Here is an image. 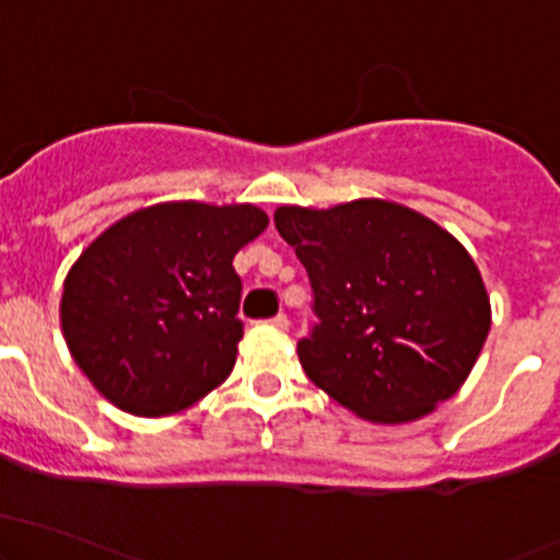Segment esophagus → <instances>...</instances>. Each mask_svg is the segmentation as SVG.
I'll return each mask as SVG.
<instances>
[{"mask_svg": "<svg viewBox=\"0 0 560 560\" xmlns=\"http://www.w3.org/2000/svg\"><path fill=\"white\" fill-rule=\"evenodd\" d=\"M270 325L279 327V330H287V327H290V319H287V314H276L273 319H270Z\"/></svg>", "mask_w": 560, "mask_h": 560, "instance_id": "obj_1", "label": "esophagus"}]
</instances>
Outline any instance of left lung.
<instances>
[{
    "label": "left lung",
    "instance_id": "1",
    "mask_svg": "<svg viewBox=\"0 0 560 560\" xmlns=\"http://www.w3.org/2000/svg\"><path fill=\"white\" fill-rule=\"evenodd\" d=\"M314 292L298 358L316 387L382 425L453 398L490 330L482 276L447 230L387 200L273 217Z\"/></svg>",
    "mask_w": 560,
    "mask_h": 560
}]
</instances>
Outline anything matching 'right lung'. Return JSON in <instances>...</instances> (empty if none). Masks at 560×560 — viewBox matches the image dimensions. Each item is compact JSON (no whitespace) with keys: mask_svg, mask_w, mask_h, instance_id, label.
<instances>
[{"mask_svg":"<svg viewBox=\"0 0 560 560\" xmlns=\"http://www.w3.org/2000/svg\"><path fill=\"white\" fill-rule=\"evenodd\" d=\"M265 228L254 206L162 202L124 217L78 257L61 330L113 406L175 415L228 380L244 338L233 257Z\"/></svg>","mask_w":560,"mask_h":560,"instance_id":"obj_1","label":"right lung"}]
</instances>
